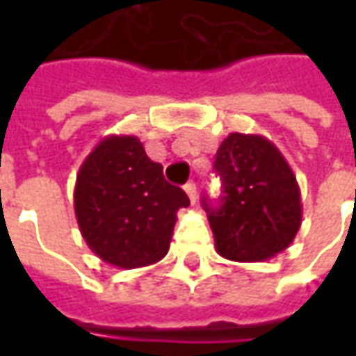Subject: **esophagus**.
<instances>
[{"label": "esophagus", "mask_w": 356, "mask_h": 356, "mask_svg": "<svg viewBox=\"0 0 356 356\" xmlns=\"http://www.w3.org/2000/svg\"><path fill=\"white\" fill-rule=\"evenodd\" d=\"M185 193L186 196H188V200L194 204V202H196V185H194V183H186Z\"/></svg>", "instance_id": "esophagus-1"}]
</instances>
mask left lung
Wrapping results in <instances>:
<instances>
[{
  "instance_id": "left-lung-1",
  "label": "left lung",
  "mask_w": 356,
  "mask_h": 356,
  "mask_svg": "<svg viewBox=\"0 0 356 356\" xmlns=\"http://www.w3.org/2000/svg\"><path fill=\"white\" fill-rule=\"evenodd\" d=\"M221 204L204 198L217 254L231 261H267L290 246L301 227V193L282 152L261 135L231 133L216 154Z\"/></svg>"
}]
</instances>
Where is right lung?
<instances>
[{
    "label": "right lung",
    "mask_w": 356,
    "mask_h": 356,
    "mask_svg": "<svg viewBox=\"0 0 356 356\" xmlns=\"http://www.w3.org/2000/svg\"><path fill=\"white\" fill-rule=\"evenodd\" d=\"M191 204L163 179L135 135H108L81 163L74 209L97 257L120 268L147 267L168 254L177 211Z\"/></svg>",
    "instance_id": "obj_1"
}]
</instances>
